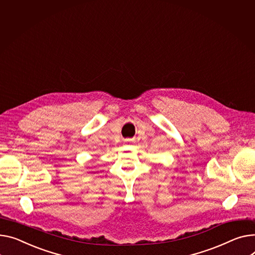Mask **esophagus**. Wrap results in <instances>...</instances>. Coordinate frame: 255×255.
Instances as JSON below:
<instances>
[{
    "label": "esophagus",
    "instance_id": "esophagus-1",
    "mask_svg": "<svg viewBox=\"0 0 255 255\" xmlns=\"http://www.w3.org/2000/svg\"><path fill=\"white\" fill-rule=\"evenodd\" d=\"M126 140H127V141H131V140H130V139H126Z\"/></svg>",
    "mask_w": 255,
    "mask_h": 255
}]
</instances>
